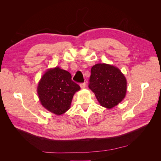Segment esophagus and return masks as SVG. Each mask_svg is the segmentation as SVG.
I'll return each mask as SVG.
<instances>
[{"label": "esophagus", "mask_w": 161, "mask_h": 161, "mask_svg": "<svg viewBox=\"0 0 161 161\" xmlns=\"http://www.w3.org/2000/svg\"><path fill=\"white\" fill-rule=\"evenodd\" d=\"M80 86L82 89H85V86H86V82H82V83L80 84Z\"/></svg>", "instance_id": "esophagus-1"}]
</instances>
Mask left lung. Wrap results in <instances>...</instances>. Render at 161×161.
I'll return each mask as SVG.
<instances>
[{
  "label": "left lung",
  "instance_id": "left-lung-1",
  "mask_svg": "<svg viewBox=\"0 0 161 161\" xmlns=\"http://www.w3.org/2000/svg\"><path fill=\"white\" fill-rule=\"evenodd\" d=\"M89 88L100 105L111 109L125 97L127 82L121 72L114 66L97 64L92 67Z\"/></svg>",
  "mask_w": 161,
  "mask_h": 161
}]
</instances>
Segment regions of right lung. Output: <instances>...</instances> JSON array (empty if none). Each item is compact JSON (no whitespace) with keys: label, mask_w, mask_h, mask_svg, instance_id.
I'll use <instances>...</instances> for the list:
<instances>
[{"label":"right lung","mask_w":161,"mask_h":161,"mask_svg":"<svg viewBox=\"0 0 161 161\" xmlns=\"http://www.w3.org/2000/svg\"><path fill=\"white\" fill-rule=\"evenodd\" d=\"M80 89L72 80L70 72L56 67L43 75L38 84L37 93L46 109L61 115L69 109L73 95Z\"/></svg>","instance_id":"obj_1"}]
</instances>
